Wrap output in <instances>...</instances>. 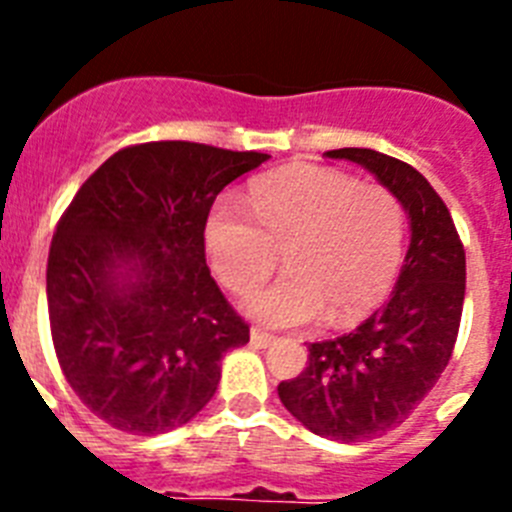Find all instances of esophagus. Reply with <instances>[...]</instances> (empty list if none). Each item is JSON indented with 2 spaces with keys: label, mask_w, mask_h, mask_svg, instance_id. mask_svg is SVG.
I'll return each instance as SVG.
<instances>
[{
  "label": "esophagus",
  "mask_w": 512,
  "mask_h": 512,
  "mask_svg": "<svg viewBox=\"0 0 512 512\" xmlns=\"http://www.w3.org/2000/svg\"><path fill=\"white\" fill-rule=\"evenodd\" d=\"M274 341H277V338L271 336V333H266V330H261V328L251 330V343L256 348H266V346H271Z\"/></svg>",
  "instance_id": "34e87169"
}]
</instances>
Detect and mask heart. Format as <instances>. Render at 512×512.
Returning <instances> with one entry per match:
<instances>
[{"label": "heart", "instance_id": "b5f03b06", "mask_svg": "<svg viewBox=\"0 0 512 512\" xmlns=\"http://www.w3.org/2000/svg\"><path fill=\"white\" fill-rule=\"evenodd\" d=\"M251 207L223 197L210 210L205 248L230 292L264 282L284 251L279 282L246 297L256 320L277 328L351 325L372 312L395 284L408 217L387 187L361 184L323 166H295L253 184Z\"/></svg>", "mask_w": 512, "mask_h": 512}]
</instances>
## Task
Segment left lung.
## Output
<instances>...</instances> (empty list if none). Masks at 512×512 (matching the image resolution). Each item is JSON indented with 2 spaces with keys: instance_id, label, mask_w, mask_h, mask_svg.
Masks as SVG:
<instances>
[{
  "instance_id": "obj_1",
  "label": "left lung",
  "mask_w": 512,
  "mask_h": 512,
  "mask_svg": "<svg viewBox=\"0 0 512 512\" xmlns=\"http://www.w3.org/2000/svg\"><path fill=\"white\" fill-rule=\"evenodd\" d=\"M400 197L410 246L390 302L351 333L307 346L305 372L277 387L307 431L356 443L405 423L443 374L459 336L467 259L449 207L420 171L372 148H338Z\"/></svg>"
}]
</instances>
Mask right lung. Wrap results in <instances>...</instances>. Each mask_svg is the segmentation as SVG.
I'll list each match as a JSON object with an SVG mask.
<instances>
[{"instance_id": "1", "label": "right lung", "mask_w": 512, "mask_h": 512, "mask_svg": "<svg viewBox=\"0 0 512 512\" xmlns=\"http://www.w3.org/2000/svg\"><path fill=\"white\" fill-rule=\"evenodd\" d=\"M266 153L189 140L117 151L81 184L48 253L58 364L112 428L158 436L212 400L225 351L248 343L205 261L215 197Z\"/></svg>"}]
</instances>
